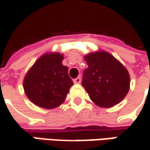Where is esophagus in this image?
<instances>
[{
	"instance_id": "1",
	"label": "esophagus",
	"mask_w": 150,
	"mask_h": 150,
	"mask_svg": "<svg viewBox=\"0 0 150 150\" xmlns=\"http://www.w3.org/2000/svg\"><path fill=\"white\" fill-rule=\"evenodd\" d=\"M81 77H80V76L76 77L75 80H74V82H75V83H76V84H79V83H81Z\"/></svg>"
}]
</instances>
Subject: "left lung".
Segmentation results:
<instances>
[{
	"label": "left lung",
	"mask_w": 150,
	"mask_h": 150,
	"mask_svg": "<svg viewBox=\"0 0 150 150\" xmlns=\"http://www.w3.org/2000/svg\"><path fill=\"white\" fill-rule=\"evenodd\" d=\"M88 68L83 71L82 86L93 102L112 107L120 102L129 88L127 69L111 54L100 50L85 57Z\"/></svg>",
	"instance_id": "8db88e82"
}]
</instances>
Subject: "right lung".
Returning <instances> with one entry per match:
<instances>
[{"label": "right lung", "instance_id": "obj_1", "mask_svg": "<svg viewBox=\"0 0 150 150\" xmlns=\"http://www.w3.org/2000/svg\"><path fill=\"white\" fill-rule=\"evenodd\" d=\"M62 55H43L30 69L24 80V90L29 100L38 106L52 109L67 97L74 84L69 76V69L62 65Z\"/></svg>", "mask_w": 150, "mask_h": 150}]
</instances>
